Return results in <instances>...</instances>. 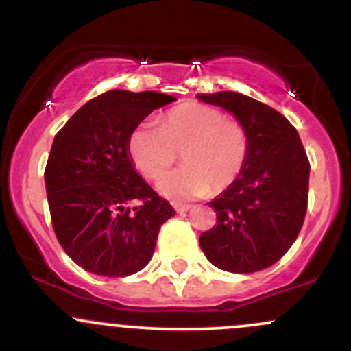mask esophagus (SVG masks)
I'll return each instance as SVG.
<instances>
[{
    "label": "esophagus",
    "instance_id": "1",
    "mask_svg": "<svg viewBox=\"0 0 351 351\" xmlns=\"http://www.w3.org/2000/svg\"><path fill=\"white\" fill-rule=\"evenodd\" d=\"M173 208L176 209V213H186L191 209V204H181V203H173Z\"/></svg>",
    "mask_w": 351,
    "mask_h": 351
}]
</instances>
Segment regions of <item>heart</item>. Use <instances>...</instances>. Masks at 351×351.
I'll return each mask as SVG.
<instances>
[{
	"label": "heart",
	"mask_w": 351,
	"mask_h": 351,
	"mask_svg": "<svg viewBox=\"0 0 351 351\" xmlns=\"http://www.w3.org/2000/svg\"><path fill=\"white\" fill-rule=\"evenodd\" d=\"M128 153L147 178L156 180L182 152L185 165L158 181L171 199H193L236 183L251 150L247 128L215 107L184 104L163 115L160 127L140 123L128 135Z\"/></svg>",
	"instance_id": "1"
}]
</instances>
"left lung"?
<instances>
[{
    "instance_id": "left-lung-1",
    "label": "left lung",
    "mask_w": 351,
    "mask_h": 351,
    "mask_svg": "<svg viewBox=\"0 0 351 351\" xmlns=\"http://www.w3.org/2000/svg\"><path fill=\"white\" fill-rule=\"evenodd\" d=\"M234 114L247 128L251 150L236 183L209 201L216 223L199 236L204 256L228 272L271 267L299 236L308 201L310 163L295 127L259 100L237 94H198Z\"/></svg>"
}]
</instances>
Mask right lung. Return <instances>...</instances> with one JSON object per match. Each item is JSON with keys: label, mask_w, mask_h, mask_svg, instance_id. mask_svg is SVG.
Listing matches in <instances>:
<instances>
[{"label": "right lung", "mask_w": 351, "mask_h": 351, "mask_svg": "<svg viewBox=\"0 0 351 351\" xmlns=\"http://www.w3.org/2000/svg\"><path fill=\"white\" fill-rule=\"evenodd\" d=\"M175 97L158 92L108 90L88 100L56 135L46 180L59 244L86 271L127 277L150 263L167 199L135 171L127 142L136 125Z\"/></svg>", "instance_id": "1"}]
</instances>
